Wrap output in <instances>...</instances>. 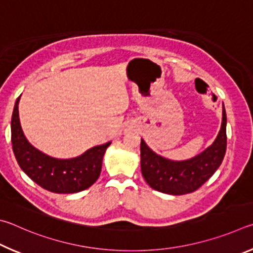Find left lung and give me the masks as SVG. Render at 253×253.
I'll use <instances>...</instances> for the list:
<instances>
[{"label": "left lung", "mask_w": 253, "mask_h": 253, "mask_svg": "<svg viewBox=\"0 0 253 253\" xmlns=\"http://www.w3.org/2000/svg\"><path fill=\"white\" fill-rule=\"evenodd\" d=\"M222 124L212 145L187 161H171L154 153L141 140V172L152 189L181 196L196 191L209 180L223 161L227 150V114L223 106Z\"/></svg>", "instance_id": "1"}]
</instances>
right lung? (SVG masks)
Wrapping results in <instances>:
<instances>
[{"instance_id":"add662e5","label":"right lung","mask_w":253,"mask_h":253,"mask_svg":"<svg viewBox=\"0 0 253 253\" xmlns=\"http://www.w3.org/2000/svg\"><path fill=\"white\" fill-rule=\"evenodd\" d=\"M16 99L11 121V141L16 161L31 180L54 193H74L90 188L99 179L102 160L111 142L92 148L74 159L61 160L46 156L25 139L19 120Z\"/></svg>"}]
</instances>
